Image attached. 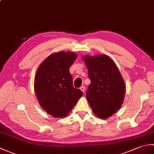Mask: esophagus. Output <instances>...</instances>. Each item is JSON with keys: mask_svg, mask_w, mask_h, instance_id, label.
Returning <instances> with one entry per match:
<instances>
[{"mask_svg": "<svg viewBox=\"0 0 154 154\" xmlns=\"http://www.w3.org/2000/svg\"><path fill=\"white\" fill-rule=\"evenodd\" d=\"M80 89H81V91H82L83 93H85V87L84 86H81V87H80Z\"/></svg>", "mask_w": 154, "mask_h": 154, "instance_id": "1", "label": "esophagus"}]
</instances>
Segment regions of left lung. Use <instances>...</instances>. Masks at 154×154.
<instances>
[{
  "label": "left lung",
  "instance_id": "left-lung-1",
  "mask_svg": "<svg viewBox=\"0 0 154 154\" xmlns=\"http://www.w3.org/2000/svg\"><path fill=\"white\" fill-rule=\"evenodd\" d=\"M91 83L87 99L93 113L106 119L119 110L124 99L126 84L114 61L107 55H84Z\"/></svg>",
  "mask_w": 154,
  "mask_h": 154
}]
</instances>
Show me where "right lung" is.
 <instances>
[{"mask_svg":"<svg viewBox=\"0 0 154 154\" xmlns=\"http://www.w3.org/2000/svg\"><path fill=\"white\" fill-rule=\"evenodd\" d=\"M73 51L52 54L42 61L34 78V91L41 107L55 118L68 115L83 95L75 89L69 67L77 59Z\"/></svg>","mask_w":154,"mask_h":154,"instance_id":"right-lung-1","label":"right lung"}]
</instances>
